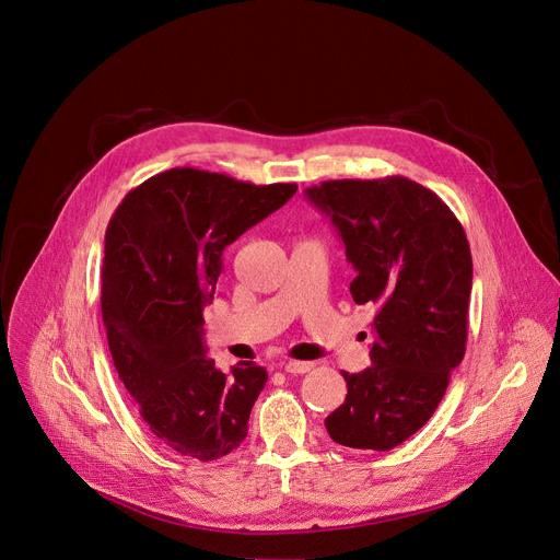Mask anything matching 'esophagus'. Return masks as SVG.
<instances>
[{
    "label": "esophagus",
    "mask_w": 560,
    "mask_h": 560,
    "mask_svg": "<svg viewBox=\"0 0 560 560\" xmlns=\"http://www.w3.org/2000/svg\"><path fill=\"white\" fill-rule=\"evenodd\" d=\"M283 370L288 374H306L313 370V363H304V361H288L283 363Z\"/></svg>",
    "instance_id": "obj_1"
}]
</instances>
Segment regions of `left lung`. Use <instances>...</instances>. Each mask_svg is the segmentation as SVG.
I'll return each mask as SVG.
<instances>
[{"label": "left lung", "mask_w": 560, "mask_h": 560, "mask_svg": "<svg viewBox=\"0 0 560 560\" xmlns=\"http://www.w3.org/2000/svg\"><path fill=\"white\" fill-rule=\"evenodd\" d=\"M306 197L354 265L351 298L378 311L372 365L342 372L347 397L325 427L342 447L388 452L429 422L465 357L467 235L443 199L406 176L322 182Z\"/></svg>", "instance_id": "left-lung-1"}]
</instances>
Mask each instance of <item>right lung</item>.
Listing matches in <instances>:
<instances>
[{
	"mask_svg": "<svg viewBox=\"0 0 560 560\" xmlns=\"http://www.w3.org/2000/svg\"><path fill=\"white\" fill-rule=\"evenodd\" d=\"M295 192L172 167L127 192L106 226L102 317L113 365L144 424L182 456L215 460L247 435L268 372L254 361L220 372L203 349V308L222 249Z\"/></svg>",
	"mask_w": 560,
	"mask_h": 560,
	"instance_id": "1",
	"label": "right lung"
}]
</instances>
